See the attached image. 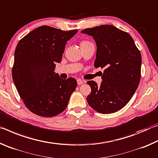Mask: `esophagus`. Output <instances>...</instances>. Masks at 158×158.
<instances>
[{"instance_id": "1", "label": "esophagus", "mask_w": 158, "mask_h": 158, "mask_svg": "<svg viewBox=\"0 0 158 158\" xmlns=\"http://www.w3.org/2000/svg\"><path fill=\"white\" fill-rule=\"evenodd\" d=\"M84 81H83V80H81V79H77V84L78 85H81V84H84Z\"/></svg>"}]
</instances>
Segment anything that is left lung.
I'll use <instances>...</instances> for the list:
<instances>
[{"label": "left lung", "instance_id": "1", "mask_svg": "<svg viewBox=\"0 0 158 158\" xmlns=\"http://www.w3.org/2000/svg\"><path fill=\"white\" fill-rule=\"evenodd\" d=\"M93 37L97 46L94 66L105 69L100 85L87 84L91 93L88 103L99 113L119 111L127 105L137 90L141 78V56L132 37L111 25H102L81 31Z\"/></svg>", "mask_w": 158, "mask_h": 158}]
</instances>
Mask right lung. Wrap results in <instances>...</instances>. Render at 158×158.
Wrapping results in <instances>:
<instances>
[{"mask_svg":"<svg viewBox=\"0 0 158 158\" xmlns=\"http://www.w3.org/2000/svg\"><path fill=\"white\" fill-rule=\"evenodd\" d=\"M77 30L63 31L42 26L23 37L16 47L12 78L25 105L38 116L52 117L66 109L76 89L75 79L56 73L65 45Z\"/></svg>","mask_w":158,"mask_h":158,"instance_id":"right-lung-1","label":"right lung"}]
</instances>
